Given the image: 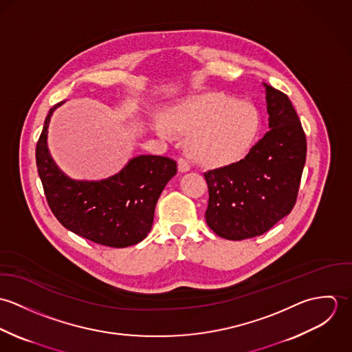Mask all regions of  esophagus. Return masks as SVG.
Masks as SVG:
<instances>
[{
    "instance_id": "obj_1",
    "label": "esophagus",
    "mask_w": 352,
    "mask_h": 352,
    "mask_svg": "<svg viewBox=\"0 0 352 352\" xmlns=\"http://www.w3.org/2000/svg\"><path fill=\"white\" fill-rule=\"evenodd\" d=\"M177 162H179V170H180L182 173L188 172V170L191 169V165H190V162H188L186 158H179Z\"/></svg>"
}]
</instances>
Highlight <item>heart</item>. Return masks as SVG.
Instances as JSON below:
<instances>
[{"mask_svg": "<svg viewBox=\"0 0 352 352\" xmlns=\"http://www.w3.org/2000/svg\"><path fill=\"white\" fill-rule=\"evenodd\" d=\"M260 127L256 107L247 101L212 94L187 98L173 104L165 120H153L157 134L170 138L173 131L190 135L191 157L208 166L237 161L251 148Z\"/></svg>", "mask_w": 352, "mask_h": 352, "instance_id": "b5f03b06", "label": "heart"}]
</instances>
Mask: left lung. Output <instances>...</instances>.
Wrapping results in <instances>:
<instances>
[{"label":"left lung","mask_w":352,"mask_h":352,"mask_svg":"<svg viewBox=\"0 0 352 352\" xmlns=\"http://www.w3.org/2000/svg\"><path fill=\"white\" fill-rule=\"evenodd\" d=\"M268 131L240 161L204 173L206 222L226 240L270 230L293 210L306 160V138L290 99L263 82Z\"/></svg>","instance_id":"obj_1"}]
</instances>
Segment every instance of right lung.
<instances>
[{"mask_svg":"<svg viewBox=\"0 0 352 352\" xmlns=\"http://www.w3.org/2000/svg\"><path fill=\"white\" fill-rule=\"evenodd\" d=\"M63 102L51 108L36 145L38 172L52 214L67 230L96 244L126 248L141 243L151 232L162 190L177 172L176 161L142 154L102 180L69 177L47 146L51 116Z\"/></svg>","mask_w":352,"mask_h":352,"instance_id":"right-lung-1","label":"right lung"}]
</instances>
